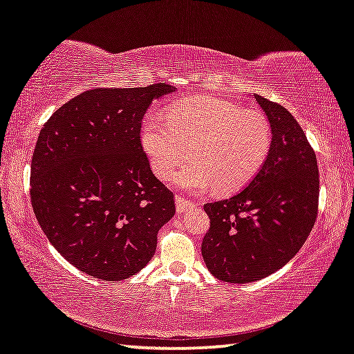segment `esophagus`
<instances>
[{"label": "esophagus", "instance_id": "34e87169", "mask_svg": "<svg viewBox=\"0 0 354 354\" xmlns=\"http://www.w3.org/2000/svg\"><path fill=\"white\" fill-rule=\"evenodd\" d=\"M175 203H176V211L179 212V214H181V212H186L187 209H190V207L195 206L192 201L186 200L184 197H181V195H176Z\"/></svg>", "mask_w": 354, "mask_h": 354}]
</instances>
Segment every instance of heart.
<instances>
[{
	"instance_id": "b5f03b06",
	"label": "heart",
	"mask_w": 354,
	"mask_h": 354,
	"mask_svg": "<svg viewBox=\"0 0 354 354\" xmlns=\"http://www.w3.org/2000/svg\"><path fill=\"white\" fill-rule=\"evenodd\" d=\"M168 121L149 116L142 145L160 179L175 175V184L201 192L214 184L217 192H233L254 178L265 164L272 131L258 110L232 100L195 96L168 109Z\"/></svg>"
}]
</instances>
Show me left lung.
Segmentation results:
<instances>
[{
	"label": "left lung",
	"instance_id": "left-lung-1",
	"mask_svg": "<svg viewBox=\"0 0 354 354\" xmlns=\"http://www.w3.org/2000/svg\"><path fill=\"white\" fill-rule=\"evenodd\" d=\"M272 140L265 164L232 198L206 203L209 216L201 255L218 280H260L298 254L318 214L319 176L315 151L293 115L255 94Z\"/></svg>",
	"mask_w": 354,
	"mask_h": 354
}]
</instances>
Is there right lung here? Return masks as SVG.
Segmentation results:
<instances>
[{
  "label": "right lung",
  "instance_id": "obj_1",
  "mask_svg": "<svg viewBox=\"0 0 354 354\" xmlns=\"http://www.w3.org/2000/svg\"><path fill=\"white\" fill-rule=\"evenodd\" d=\"M173 91L165 83L89 89L41 129L32 211L53 248L88 276L116 282L137 274L175 216L173 192L153 175L140 140L148 106Z\"/></svg>",
  "mask_w": 354,
  "mask_h": 354
}]
</instances>
